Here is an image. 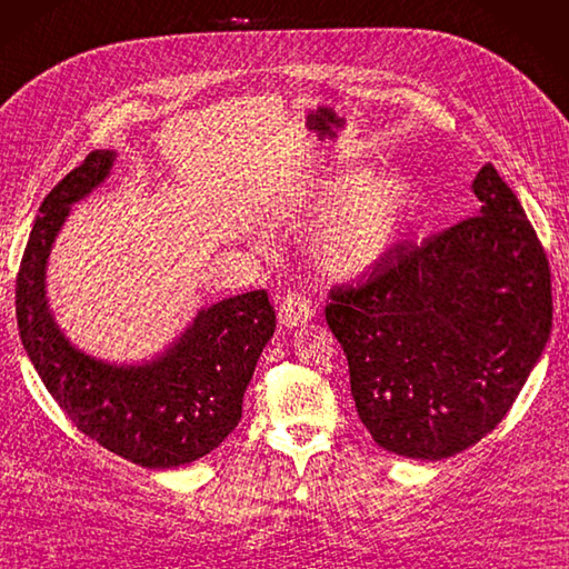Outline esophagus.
<instances>
[{
	"label": "esophagus",
	"mask_w": 569,
	"mask_h": 569,
	"mask_svg": "<svg viewBox=\"0 0 569 569\" xmlns=\"http://www.w3.org/2000/svg\"><path fill=\"white\" fill-rule=\"evenodd\" d=\"M312 319V302L302 293H288L279 305V322L286 329L302 327Z\"/></svg>",
	"instance_id": "esophagus-1"
}]
</instances>
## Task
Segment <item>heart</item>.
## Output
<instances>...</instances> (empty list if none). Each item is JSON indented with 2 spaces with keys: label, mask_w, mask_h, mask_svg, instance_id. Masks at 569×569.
Wrapping results in <instances>:
<instances>
[{
  "label": "heart",
  "mask_w": 569,
  "mask_h": 569,
  "mask_svg": "<svg viewBox=\"0 0 569 569\" xmlns=\"http://www.w3.org/2000/svg\"><path fill=\"white\" fill-rule=\"evenodd\" d=\"M418 207L416 184L403 174L346 170L319 182L300 209L317 223L312 257L331 279H358L399 250Z\"/></svg>",
  "instance_id": "1"
}]
</instances>
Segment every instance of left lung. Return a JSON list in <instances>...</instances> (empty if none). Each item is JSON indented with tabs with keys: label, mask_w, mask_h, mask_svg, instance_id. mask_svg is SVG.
<instances>
[{
	"label": "left lung",
	"mask_w": 569,
	"mask_h": 569,
	"mask_svg": "<svg viewBox=\"0 0 569 569\" xmlns=\"http://www.w3.org/2000/svg\"><path fill=\"white\" fill-rule=\"evenodd\" d=\"M478 209L406 242L358 286L333 288L356 409L372 440L409 459H447L512 409L550 337V269L519 199L490 163Z\"/></svg>",
	"instance_id": "1"
}]
</instances>
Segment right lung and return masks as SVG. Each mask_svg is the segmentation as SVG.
I'll list each match as a JSON object with an SVG mask.
<instances>
[{
  "label": "right lung",
  "mask_w": 569,
  "mask_h": 569,
  "mask_svg": "<svg viewBox=\"0 0 569 569\" xmlns=\"http://www.w3.org/2000/svg\"><path fill=\"white\" fill-rule=\"evenodd\" d=\"M114 151H93L40 203L17 276V319L42 385L91 440L143 469H178L236 430L257 360L273 337L267 290L201 308L166 351L141 362L83 353L57 325L48 259L67 216L110 178Z\"/></svg>",
  "instance_id": "obj_1"
}]
</instances>
